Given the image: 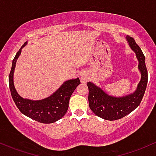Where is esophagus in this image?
<instances>
[{"label":"esophagus","mask_w":156,"mask_h":156,"mask_svg":"<svg viewBox=\"0 0 156 156\" xmlns=\"http://www.w3.org/2000/svg\"><path fill=\"white\" fill-rule=\"evenodd\" d=\"M81 81L83 82V83H85V82L87 81V80H88V78L87 77L86 75H82L81 77Z\"/></svg>","instance_id":"1"}]
</instances>
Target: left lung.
<instances>
[{"label":"left lung","mask_w":156,"mask_h":156,"mask_svg":"<svg viewBox=\"0 0 156 156\" xmlns=\"http://www.w3.org/2000/svg\"><path fill=\"white\" fill-rule=\"evenodd\" d=\"M126 39L131 49L136 52L139 62L138 69L141 73V81L138 83L136 91L126 96L115 98L109 96L91 82H87L90 108L98 117L109 121L122 119L137 108L141 104L147 84L148 75L144 55L133 37L128 35Z\"/></svg>","instance_id":"left-lung-1"}]
</instances>
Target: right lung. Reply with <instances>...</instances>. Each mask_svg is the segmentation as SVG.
<instances>
[{
    "mask_svg": "<svg viewBox=\"0 0 156 156\" xmlns=\"http://www.w3.org/2000/svg\"><path fill=\"white\" fill-rule=\"evenodd\" d=\"M27 42L20 47L12 61L11 71L9 75V86L12 97L18 109L30 119L44 124H51L61 119L67 112L69 101L76 87L81 83L79 78L64 82L58 90L51 96L41 101H31L23 99L17 93L13 84V73L15 64L19 57L21 49Z\"/></svg>",
    "mask_w": 156,
    "mask_h": 156,
    "instance_id": "obj_1",
    "label": "right lung"
}]
</instances>
